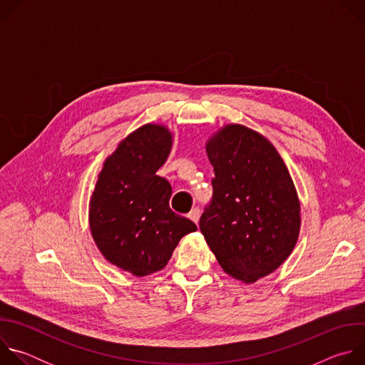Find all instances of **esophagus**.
I'll return each instance as SVG.
<instances>
[{
    "mask_svg": "<svg viewBox=\"0 0 365 365\" xmlns=\"http://www.w3.org/2000/svg\"><path fill=\"white\" fill-rule=\"evenodd\" d=\"M199 217H200V210H199V207H193V210L189 212V218H190L195 224H197Z\"/></svg>",
    "mask_w": 365,
    "mask_h": 365,
    "instance_id": "1",
    "label": "esophagus"
}]
</instances>
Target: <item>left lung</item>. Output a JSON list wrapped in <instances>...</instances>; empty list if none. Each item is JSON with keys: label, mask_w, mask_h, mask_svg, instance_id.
<instances>
[{"label": "left lung", "mask_w": 365, "mask_h": 365, "mask_svg": "<svg viewBox=\"0 0 365 365\" xmlns=\"http://www.w3.org/2000/svg\"><path fill=\"white\" fill-rule=\"evenodd\" d=\"M214 195L199 228L222 270L251 284L279 269L300 231V202L274 145L228 124L206 143Z\"/></svg>", "instance_id": "1"}]
</instances>
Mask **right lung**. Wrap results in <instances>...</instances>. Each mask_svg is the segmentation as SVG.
<instances>
[{
  "label": "right lung",
  "mask_w": 365,
  "mask_h": 365,
  "mask_svg": "<svg viewBox=\"0 0 365 365\" xmlns=\"http://www.w3.org/2000/svg\"><path fill=\"white\" fill-rule=\"evenodd\" d=\"M172 133L145 124L103 162L89 200L92 238L108 262L137 277L162 270L196 225L175 214L172 186L155 175L169 158Z\"/></svg>",
  "instance_id": "1"
}]
</instances>
